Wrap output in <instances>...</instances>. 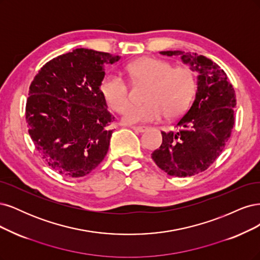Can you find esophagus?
Here are the masks:
<instances>
[{
  "label": "esophagus",
  "mask_w": 260,
  "mask_h": 260,
  "mask_svg": "<svg viewBox=\"0 0 260 260\" xmlns=\"http://www.w3.org/2000/svg\"><path fill=\"white\" fill-rule=\"evenodd\" d=\"M131 128H133L134 131H136V132H139V133H144V132L147 131L146 126H131Z\"/></svg>",
  "instance_id": "obj_1"
}]
</instances>
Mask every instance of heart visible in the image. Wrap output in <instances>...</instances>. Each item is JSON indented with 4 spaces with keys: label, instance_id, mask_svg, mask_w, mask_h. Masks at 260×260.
<instances>
[{
    "label": "heart",
    "instance_id": "obj_1",
    "mask_svg": "<svg viewBox=\"0 0 260 260\" xmlns=\"http://www.w3.org/2000/svg\"><path fill=\"white\" fill-rule=\"evenodd\" d=\"M134 82L149 83L145 104H127L129 87L121 75L108 73L100 82V93L113 111L123 114V122L138 124L157 122L164 116L174 119L185 112L194 94L196 75L188 67H176L156 58H142L126 67Z\"/></svg>",
    "mask_w": 260,
    "mask_h": 260
}]
</instances>
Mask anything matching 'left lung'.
<instances>
[{"label":"left lung","instance_id":"left-lung-1","mask_svg":"<svg viewBox=\"0 0 260 260\" xmlns=\"http://www.w3.org/2000/svg\"><path fill=\"white\" fill-rule=\"evenodd\" d=\"M178 56L198 72L196 99L174 129L162 133V145L151 157L162 171L188 177L211 166L227 144L234 125L236 93L220 67L197 53L161 52Z\"/></svg>","mask_w":260,"mask_h":260}]
</instances>
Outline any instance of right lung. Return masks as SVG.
Listing matches in <instances>:
<instances>
[{"label": "right lung", "instance_id": "obj_1", "mask_svg": "<svg viewBox=\"0 0 260 260\" xmlns=\"http://www.w3.org/2000/svg\"><path fill=\"white\" fill-rule=\"evenodd\" d=\"M120 58L77 48L46 62L29 87V135L43 160L67 178L89 174L108 152L114 116L99 86L105 64Z\"/></svg>", "mask_w": 260, "mask_h": 260}]
</instances>
